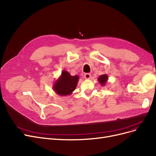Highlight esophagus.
Segmentation results:
<instances>
[{
	"label": "esophagus",
	"instance_id": "obj_1",
	"mask_svg": "<svg viewBox=\"0 0 156 156\" xmlns=\"http://www.w3.org/2000/svg\"><path fill=\"white\" fill-rule=\"evenodd\" d=\"M84 78H85V79L89 80L90 78H91V74H89V73H85V74H84Z\"/></svg>",
	"mask_w": 156,
	"mask_h": 156
}]
</instances>
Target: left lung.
Masks as SVG:
<instances>
[{
  "label": "left lung",
  "instance_id": "obj_1",
  "mask_svg": "<svg viewBox=\"0 0 156 156\" xmlns=\"http://www.w3.org/2000/svg\"><path fill=\"white\" fill-rule=\"evenodd\" d=\"M108 80V76L107 74H102L98 78V81L99 83L102 85V86H104L106 84Z\"/></svg>",
  "mask_w": 156,
  "mask_h": 156
}]
</instances>
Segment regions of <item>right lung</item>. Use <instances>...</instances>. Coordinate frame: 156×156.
Returning a JSON list of instances; mask_svg holds the SVG:
<instances>
[{
	"mask_svg": "<svg viewBox=\"0 0 156 156\" xmlns=\"http://www.w3.org/2000/svg\"><path fill=\"white\" fill-rule=\"evenodd\" d=\"M79 80L78 75L71 76L65 70L62 72V74L53 84L54 92L59 96H67L72 94L76 89Z\"/></svg>",
	"mask_w": 156,
	"mask_h": 156,
	"instance_id": "add662e5",
	"label": "right lung"
}]
</instances>
